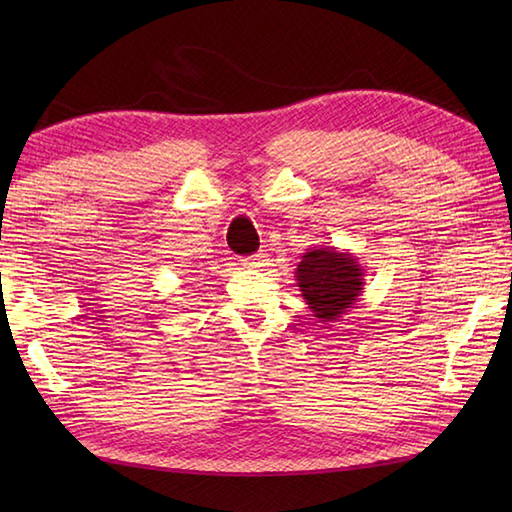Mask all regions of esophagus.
Returning <instances> with one entry per match:
<instances>
[{"label": "esophagus", "instance_id": "esophagus-1", "mask_svg": "<svg viewBox=\"0 0 512 512\" xmlns=\"http://www.w3.org/2000/svg\"><path fill=\"white\" fill-rule=\"evenodd\" d=\"M244 264H246V266H250V268L262 266V264H266V255H264V253H257V255H253V257H246V259H244Z\"/></svg>", "mask_w": 512, "mask_h": 512}]
</instances>
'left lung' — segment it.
<instances>
[{
	"label": "left lung",
	"instance_id": "1",
	"mask_svg": "<svg viewBox=\"0 0 512 512\" xmlns=\"http://www.w3.org/2000/svg\"><path fill=\"white\" fill-rule=\"evenodd\" d=\"M301 297L321 323L339 321L365 290V268L358 257L334 246H312L295 270Z\"/></svg>",
	"mask_w": 512,
	"mask_h": 512
}]
</instances>
